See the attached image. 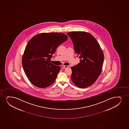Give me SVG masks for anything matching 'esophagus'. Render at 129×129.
Instances as JSON below:
<instances>
[{"instance_id":"1","label":"esophagus","mask_w":129,"mask_h":129,"mask_svg":"<svg viewBox=\"0 0 129 129\" xmlns=\"http://www.w3.org/2000/svg\"><path fill=\"white\" fill-rule=\"evenodd\" d=\"M63 67L64 68L66 69L68 68L69 66H63Z\"/></svg>"}]
</instances>
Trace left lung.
I'll return each mask as SVG.
<instances>
[{"label":"left lung","instance_id":"8db88e82","mask_svg":"<svg viewBox=\"0 0 129 129\" xmlns=\"http://www.w3.org/2000/svg\"><path fill=\"white\" fill-rule=\"evenodd\" d=\"M71 39L80 62L71 67L72 81L81 88L93 84L100 75L104 55L99 43L91 34L83 32L67 33Z\"/></svg>","mask_w":129,"mask_h":129}]
</instances>
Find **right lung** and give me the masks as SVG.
Segmentation results:
<instances>
[{"label": "right lung", "mask_w": 129, "mask_h": 129, "mask_svg": "<svg viewBox=\"0 0 129 129\" xmlns=\"http://www.w3.org/2000/svg\"><path fill=\"white\" fill-rule=\"evenodd\" d=\"M68 37L58 33H42L35 35L28 42L22 58L25 75L34 86L44 88L51 85L60 70L50 62L56 48Z\"/></svg>", "instance_id": "right-lung-1"}]
</instances>
